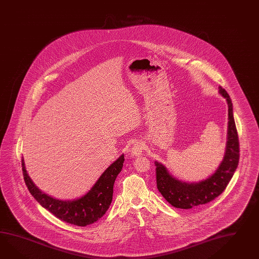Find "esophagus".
<instances>
[{"label":"esophagus","instance_id":"obj_1","mask_svg":"<svg viewBox=\"0 0 259 259\" xmlns=\"http://www.w3.org/2000/svg\"><path fill=\"white\" fill-rule=\"evenodd\" d=\"M144 149H145V145H144L142 142H137V143H135L134 146L131 148L130 152H131L132 156H133V157H137V156L142 155Z\"/></svg>","mask_w":259,"mask_h":259}]
</instances>
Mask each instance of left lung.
Here are the masks:
<instances>
[{
  "label": "left lung",
  "instance_id": "obj_1",
  "mask_svg": "<svg viewBox=\"0 0 259 259\" xmlns=\"http://www.w3.org/2000/svg\"><path fill=\"white\" fill-rule=\"evenodd\" d=\"M219 93L228 105V126L226 152L215 172L198 182H186L175 178L162 163L155 161L157 188L166 201L175 207L189 209L215 199L225 191L239 164V137L233 115L232 101L222 87H219Z\"/></svg>",
  "mask_w": 259,
  "mask_h": 259
}]
</instances>
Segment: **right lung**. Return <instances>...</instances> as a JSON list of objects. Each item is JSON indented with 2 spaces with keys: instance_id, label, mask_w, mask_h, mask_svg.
<instances>
[{
  "instance_id": "1",
  "label": "right lung",
  "mask_w": 259,
  "mask_h": 259,
  "mask_svg": "<svg viewBox=\"0 0 259 259\" xmlns=\"http://www.w3.org/2000/svg\"><path fill=\"white\" fill-rule=\"evenodd\" d=\"M124 160V154H122L101 174L85 194L73 200L56 199L42 192L30 179L23 158L21 165L27 188L41 206L66 223L87 226L99 221L108 210L113 200V184L122 170Z\"/></svg>"
}]
</instances>
